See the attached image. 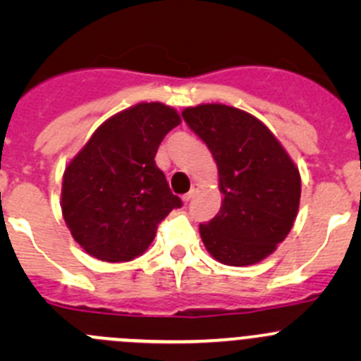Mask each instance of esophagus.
Here are the masks:
<instances>
[{"label":"esophagus","mask_w":361,"mask_h":361,"mask_svg":"<svg viewBox=\"0 0 361 361\" xmlns=\"http://www.w3.org/2000/svg\"><path fill=\"white\" fill-rule=\"evenodd\" d=\"M197 190H199V187H197V185H194V187L190 188V192H188V194H185V195H183V201H185V202L192 201V199H194V195L197 194Z\"/></svg>","instance_id":"esophagus-1"}]
</instances>
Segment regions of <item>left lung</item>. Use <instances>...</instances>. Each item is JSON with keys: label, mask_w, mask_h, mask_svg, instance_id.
<instances>
[{"label": "left lung", "mask_w": 361, "mask_h": 361, "mask_svg": "<svg viewBox=\"0 0 361 361\" xmlns=\"http://www.w3.org/2000/svg\"><path fill=\"white\" fill-rule=\"evenodd\" d=\"M181 115L213 154L224 195L216 216L199 225L207 253L232 267L258 264L292 231L300 204L298 167L248 111L204 103Z\"/></svg>", "instance_id": "left-lung-1"}]
</instances>
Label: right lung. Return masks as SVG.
<instances>
[{"label": "right lung", "instance_id": "add662e5", "mask_svg": "<svg viewBox=\"0 0 361 361\" xmlns=\"http://www.w3.org/2000/svg\"><path fill=\"white\" fill-rule=\"evenodd\" d=\"M181 123L173 106L137 103L104 120L68 162L61 209L73 239L103 262H130L154 241L180 197L155 166L164 136Z\"/></svg>", "mask_w": 361, "mask_h": 361}]
</instances>
